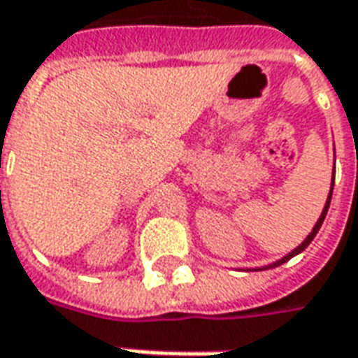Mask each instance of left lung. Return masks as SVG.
I'll return each mask as SVG.
<instances>
[{
    "instance_id": "8db88e82",
    "label": "left lung",
    "mask_w": 358,
    "mask_h": 358,
    "mask_svg": "<svg viewBox=\"0 0 358 358\" xmlns=\"http://www.w3.org/2000/svg\"><path fill=\"white\" fill-rule=\"evenodd\" d=\"M333 185H335V173H333V181H331V191H329V196H327V201H325V207H323V210H321V217L317 218V222H315V227H313V230L308 234V238L301 242L299 246H297L296 250H292L289 254H285L282 260H278V262L270 264V266H264V268H258V270H270V268H275V266H282L284 262H287V260H292L294 256H297L299 252H303L306 248H308L309 244H311V241L315 238V234L319 232V229H321V224H323V220H325V215H327V210H329V205H331V195H333Z\"/></svg>"
}]
</instances>
